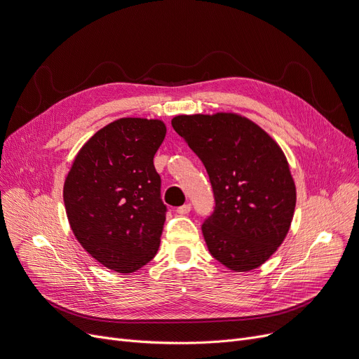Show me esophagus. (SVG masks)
I'll return each instance as SVG.
<instances>
[{
	"label": "esophagus",
	"instance_id": "1",
	"mask_svg": "<svg viewBox=\"0 0 359 359\" xmlns=\"http://www.w3.org/2000/svg\"><path fill=\"white\" fill-rule=\"evenodd\" d=\"M190 210H191V205L190 203L177 208V213H180V215H187V213H190Z\"/></svg>",
	"mask_w": 359,
	"mask_h": 359
}]
</instances>
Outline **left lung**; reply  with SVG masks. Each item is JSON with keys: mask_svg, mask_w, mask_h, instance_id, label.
<instances>
[{"mask_svg": "<svg viewBox=\"0 0 359 359\" xmlns=\"http://www.w3.org/2000/svg\"><path fill=\"white\" fill-rule=\"evenodd\" d=\"M172 126L209 175L215 209L202 231L215 259L246 272L289 233L296 187L287 159L261 126L236 113L180 114Z\"/></svg>", "mask_w": 359, "mask_h": 359, "instance_id": "obj_1", "label": "left lung"}]
</instances>
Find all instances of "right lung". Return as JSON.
Listing matches in <instances>:
<instances>
[{
	"mask_svg": "<svg viewBox=\"0 0 359 359\" xmlns=\"http://www.w3.org/2000/svg\"><path fill=\"white\" fill-rule=\"evenodd\" d=\"M165 135L159 119L114 121L85 142L65 181L76 240L95 261L122 274L150 262L161 245L166 206L153 157Z\"/></svg>",
	"mask_w": 359,
	"mask_h": 359,
	"instance_id": "right-lung-1",
	"label": "right lung"
}]
</instances>
